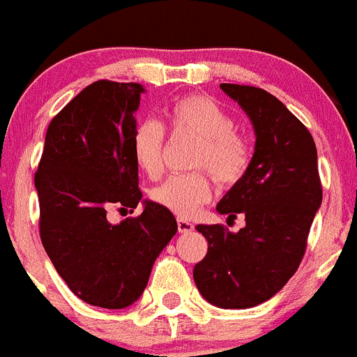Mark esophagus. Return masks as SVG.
Instances as JSON below:
<instances>
[{"mask_svg":"<svg viewBox=\"0 0 357 357\" xmlns=\"http://www.w3.org/2000/svg\"><path fill=\"white\" fill-rule=\"evenodd\" d=\"M178 230L181 234H187V232H192L194 223H190L188 220H178Z\"/></svg>","mask_w":357,"mask_h":357,"instance_id":"esophagus-1","label":"esophagus"}]
</instances>
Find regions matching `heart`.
Returning a JSON list of instances; mask_svg holds the SVG:
<instances>
[{
  "instance_id": "1",
  "label": "heart",
  "mask_w": 357,
  "mask_h": 357,
  "mask_svg": "<svg viewBox=\"0 0 357 357\" xmlns=\"http://www.w3.org/2000/svg\"><path fill=\"white\" fill-rule=\"evenodd\" d=\"M174 132H188L197 137L192 165L206 169L220 185L238 183L252 160V146L218 101L202 94H190L174 101L167 110ZM165 130L154 119H143L134 127L132 155L137 169L155 178L163 169ZM211 178L202 170L174 174L152 190V199L179 218H190L208 202Z\"/></svg>"
}]
</instances>
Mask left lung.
I'll list each match as a JSON object with an SVG mask.
<instances>
[{"instance_id": "left-lung-1", "label": "left lung", "mask_w": 357, "mask_h": 357, "mask_svg": "<svg viewBox=\"0 0 357 357\" xmlns=\"http://www.w3.org/2000/svg\"><path fill=\"white\" fill-rule=\"evenodd\" d=\"M252 121L254 155L215 211L245 227L197 225L208 252L194 266L197 290L220 308H250L278 294L303 259L310 225L321 206L317 151L303 123L263 89L221 83Z\"/></svg>"}]
</instances>
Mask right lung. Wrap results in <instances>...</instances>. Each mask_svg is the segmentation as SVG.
Masks as SVG:
<instances>
[{"label": "right lung", "instance_id": "1", "mask_svg": "<svg viewBox=\"0 0 357 357\" xmlns=\"http://www.w3.org/2000/svg\"><path fill=\"white\" fill-rule=\"evenodd\" d=\"M139 83L94 82L50 121L34 183L40 236L54 268L85 303L125 308L143 294L152 265L174 234L172 212L137 188L132 132ZM137 218L110 224L112 206Z\"/></svg>", "mask_w": 357, "mask_h": 357}]
</instances>
